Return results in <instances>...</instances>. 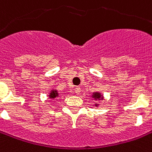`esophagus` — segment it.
<instances>
[{
  "mask_svg": "<svg viewBox=\"0 0 152 152\" xmlns=\"http://www.w3.org/2000/svg\"><path fill=\"white\" fill-rule=\"evenodd\" d=\"M80 91H81V89H80V87H76V88H75V93H76V94H80Z\"/></svg>",
  "mask_w": 152,
  "mask_h": 152,
  "instance_id": "1",
  "label": "esophagus"
}]
</instances>
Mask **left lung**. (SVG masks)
Wrapping results in <instances>:
<instances>
[{
  "label": "left lung",
  "mask_w": 152,
  "mask_h": 152,
  "mask_svg": "<svg viewBox=\"0 0 152 152\" xmlns=\"http://www.w3.org/2000/svg\"><path fill=\"white\" fill-rule=\"evenodd\" d=\"M92 97L94 98L95 100L97 99H103V97H102V94L100 93H97V92H95V93L93 94V95H92ZM96 106H97V104H95Z\"/></svg>",
  "instance_id": "1"
}]
</instances>
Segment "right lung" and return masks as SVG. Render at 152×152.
<instances>
[{"label": "right lung", "mask_w": 152, "mask_h": 152, "mask_svg": "<svg viewBox=\"0 0 152 152\" xmlns=\"http://www.w3.org/2000/svg\"><path fill=\"white\" fill-rule=\"evenodd\" d=\"M57 97H58V91L56 90H53L51 91V92L49 94V97L51 98V99H54V98H56Z\"/></svg>", "instance_id": "obj_1"}]
</instances>
